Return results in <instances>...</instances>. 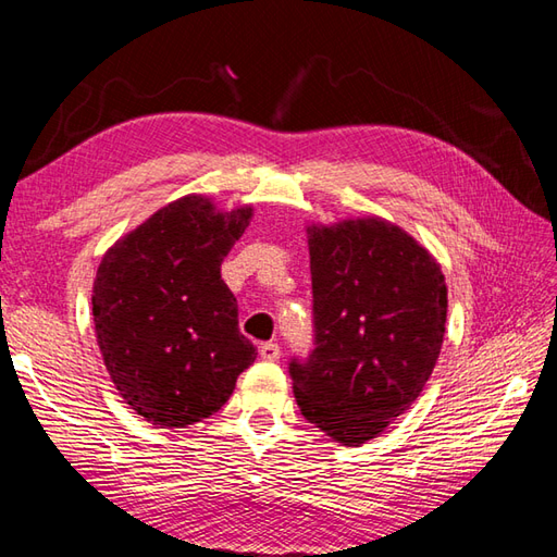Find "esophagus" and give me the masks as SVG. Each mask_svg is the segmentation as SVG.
Returning a JSON list of instances; mask_svg holds the SVG:
<instances>
[{
	"instance_id": "1",
	"label": "esophagus",
	"mask_w": 557,
	"mask_h": 557,
	"mask_svg": "<svg viewBox=\"0 0 557 557\" xmlns=\"http://www.w3.org/2000/svg\"><path fill=\"white\" fill-rule=\"evenodd\" d=\"M258 354H260V359H265V361H277L280 359V347L275 345V342H265V345H260Z\"/></svg>"
}]
</instances>
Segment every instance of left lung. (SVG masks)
Wrapping results in <instances>:
<instances>
[{
    "instance_id": "left-lung-1",
    "label": "left lung",
    "mask_w": 557,
    "mask_h": 557,
    "mask_svg": "<svg viewBox=\"0 0 557 557\" xmlns=\"http://www.w3.org/2000/svg\"><path fill=\"white\" fill-rule=\"evenodd\" d=\"M315 349L289 363L304 419L335 443L381 435L441 357L447 285L441 263L409 232L377 215L306 227Z\"/></svg>"
}]
</instances>
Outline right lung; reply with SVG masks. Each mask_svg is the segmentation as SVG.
I'll return each instance as SVG.
<instances>
[{
	"label": "right lung",
	"mask_w": 557,
	"mask_h": 557,
	"mask_svg": "<svg viewBox=\"0 0 557 557\" xmlns=\"http://www.w3.org/2000/svg\"><path fill=\"white\" fill-rule=\"evenodd\" d=\"M253 206L220 210L203 194L162 206L104 251L92 325L114 387L156 429H188L220 411L256 361L236 299L220 277Z\"/></svg>",
	"instance_id": "right-lung-1"
}]
</instances>
